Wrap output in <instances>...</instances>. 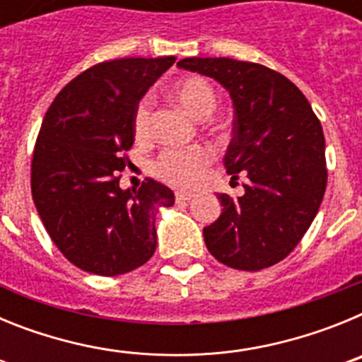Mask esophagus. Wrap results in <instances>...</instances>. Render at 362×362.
Segmentation results:
<instances>
[{
    "instance_id": "34e87169",
    "label": "esophagus",
    "mask_w": 362,
    "mask_h": 362,
    "mask_svg": "<svg viewBox=\"0 0 362 362\" xmlns=\"http://www.w3.org/2000/svg\"><path fill=\"white\" fill-rule=\"evenodd\" d=\"M192 197H194V194H190V192H175V201L177 203H181V201H190Z\"/></svg>"
}]
</instances>
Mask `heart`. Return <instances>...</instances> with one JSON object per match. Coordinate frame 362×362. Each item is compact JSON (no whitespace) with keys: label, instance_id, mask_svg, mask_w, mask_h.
<instances>
[{"label":"heart","instance_id":"1","mask_svg":"<svg viewBox=\"0 0 362 362\" xmlns=\"http://www.w3.org/2000/svg\"><path fill=\"white\" fill-rule=\"evenodd\" d=\"M170 95L192 116H209L217 103L216 88L201 76H187L170 86ZM134 130L137 137L150 132V105L141 101L134 114ZM214 161V150L209 145H194L185 148H166L153 163V172L166 183L181 188H194L204 179Z\"/></svg>","mask_w":362,"mask_h":362}]
</instances>
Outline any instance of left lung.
<instances>
[{
    "mask_svg": "<svg viewBox=\"0 0 362 362\" xmlns=\"http://www.w3.org/2000/svg\"><path fill=\"white\" fill-rule=\"evenodd\" d=\"M181 69L214 78L233 101L226 174L245 194H219L223 212L203 235L210 254L235 270L277 264L299 245L326 190L325 134L305 94L283 74L230 57H187Z\"/></svg>",
    "mask_w": 362,
    "mask_h": 362,
    "instance_id": "1",
    "label": "left lung"
}]
</instances>
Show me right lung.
Returning <instances> with one entry per match:
<instances>
[{
  "mask_svg": "<svg viewBox=\"0 0 362 362\" xmlns=\"http://www.w3.org/2000/svg\"><path fill=\"white\" fill-rule=\"evenodd\" d=\"M174 56L98 63L56 95L32 153L30 188L43 226L70 263L114 277L143 267L156 252V214L174 192L146 177L121 190L130 165L134 114Z\"/></svg>",
  "mask_w": 362,
  "mask_h": 362,
  "instance_id": "add662e5",
  "label": "right lung"
}]
</instances>
